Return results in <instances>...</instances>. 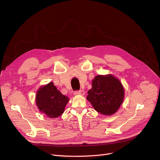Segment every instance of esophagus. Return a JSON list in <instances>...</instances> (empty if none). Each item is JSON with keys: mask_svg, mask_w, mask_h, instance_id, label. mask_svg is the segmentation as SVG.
Masks as SVG:
<instances>
[{"mask_svg": "<svg viewBox=\"0 0 160 160\" xmlns=\"http://www.w3.org/2000/svg\"><path fill=\"white\" fill-rule=\"evenodd\" d=\"M75 95H85V91L83 90H79V91H76L74 92Z\"/></svg>", "mask_w": 160, "mask_h": 160, "instance_id": "esophagus-1", "label": "esophagus"}]
</instances>
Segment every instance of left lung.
Wrapping results in <instances>:
<instances>
[{"label": "left lung", "mask_w": 160, "mask_h": 160, "mask_svg": "<svg viewBox=\"0 0 160 160\" xmlns=\"http://www.w3.org/2000/svg\"><path fill=\"white\" fill-rule=\"evenodd\" d=\"M124 96V87L118 79L112 75H99L92 80L87 99L96 111L109 116L118 111Z\"/></svg>", "instance_id": "1"}]
</instances>
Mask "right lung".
I'll return each instance as SVG.
<instances>
[{"instance_id": "obj_1", "label": "right lung", "mask_w": 160, "mask_h": 160, "mask_svg": "<svg viewBox=\"0 0 160 160\" xmlns=\"http://www.w3.org/2000/svg\"><path fill=\"white\" fill-rule=\"evenodd\" d=\"M69 98L62 94L50 82L38 90L36 102L38 109L49 118H57L64 112Z\"/></svg>"}]
</instances>
